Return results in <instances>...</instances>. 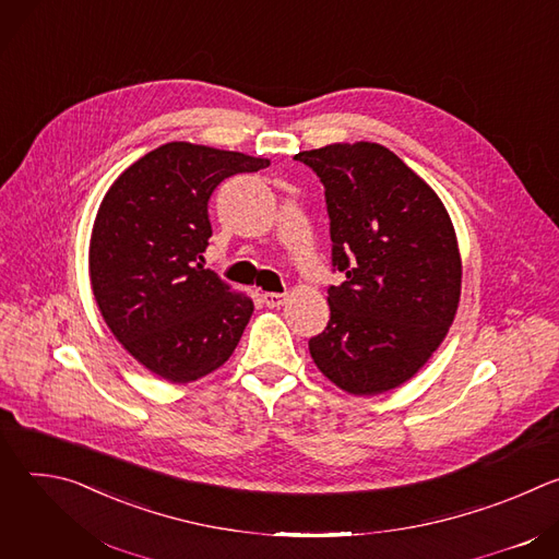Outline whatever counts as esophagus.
I'll return each mask as SVG.
<instances>
[{"instance_id":"34e87169","label":"esophagus","mask_w":559,"mask_h":559,"mask_svg":"<svg viewBox=\"0 0 559 559\" xmlns=\"http://www.w3.org/2000/svg\"><path fill=\"white\" fill-rule=\"evenodd\" d=\"M263 298V302L267 305V307H281L285 300H287V294H278V292H267V294H263L261 296Z\"/></svg>"}]
</instances>
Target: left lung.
Segmentation results:
<instances>
[{
	"label": "left lung",
	"instance_id": "8db88e82",
	"mask_svg": "<svg viewBox=\"0 0 559 559\" xmlns=\"http://www.w3.org/2000/svg\"><path fill=\"white\" fill-rule=\"evenodd\" d=\"M296 162L325 188L332 265L330 323L309 354L332 382L373 395L407 382L447 336L462 263L438 194L378 143H334Z\"/></svg>",
	"mask_w": 559,
	"mask_h": 559
}]
</instances>
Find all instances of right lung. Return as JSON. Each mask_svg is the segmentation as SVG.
Wrapping results in <instances>:
<instances>
[{
    "label": "right lung",
    "instance_id": "add662e5",
    "mask_svg": "<svg viewBox=\"0 0 559 559\" xmlns=\"http://www.w3.org/2000/svg\"><path fill=\"white\" fill-rule=\"evenodd\" d=\"M267 158L173 141L132 164L106 192L91 236L95 300L115 338L152 373L190 382L218 369L254 311L205 270L207 201Z\"/></svg>",
    "mask_w": 559,
    "mask_h": 559
}]
</instances>
